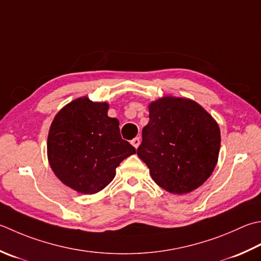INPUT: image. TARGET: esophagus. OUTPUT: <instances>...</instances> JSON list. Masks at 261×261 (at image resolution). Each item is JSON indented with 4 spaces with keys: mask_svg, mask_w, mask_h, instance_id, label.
<instances>
[{
    "mask_svg": "<svg viewBox=\"0 0 261 261\" xmlns=\"http://www.w3.org/2000/svg\"><path fill=\"white\" fill-rule=\"evenodd\" d=\"M131 144L134 145L135 148H138V147H139V145H140V138L139 137L134 138V139L131 140Z\"/></svg>",
    "mask_w": 261,
    "mask_h": 261,
    "instance_id": "esophagus-1",
    "label": "esophagus"
}]
</instances>
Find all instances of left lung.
Wrapping results in <instances>:
<instances>
[{"label": "left lung", "instance_id": "obj_1", "mask_svg": "<svg viewBox=\"0 0 261 261\" xmlns=\"http://www.w3.org/2000/svg\"><path fill=\"white\" fill-rule=\"evenodd\" d=\"M221 147L218 124L196 101L164 97L149 105L137 154L158 186L191 192L212 175Z\"/></svg>", "mask_w": 261, "mask_h": 261}]
</instances>
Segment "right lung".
<instances>
[{
	"mask_svg": "<svg viewBox=\"0 0 261 261\" xmlns=\"http://www.w3.org/2000/svg\"><path fill=\"white\" fill-rule=\"evenodd\" d=\"M109 105L87 97L63 107L50 125L49 165L65 186L93 195L110 185L115 168L136 148L123 140L119 121L107 116Z\"/></svg>",
	"mask_w": 261,
	"mask_h": 261,
	"instance_id": "obj_1",
	"label": "right lung"
}]
</instances>
